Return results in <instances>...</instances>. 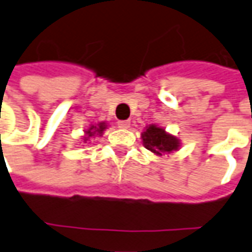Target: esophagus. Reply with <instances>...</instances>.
<instances>
[{
  "instance_id": "1",
  "label": "esophagus",
  "mask_w": 252,
  "mask_h": 252,
  "mask_svg": "<svg viewBox=\"0 0 252 252\" xmlns=\"http://www.w3.org/2000/svg\"><path fill=\"white\" fill-rule=\"evenodd\" d=\"M117 126H120V128H123V129H126V128H129L131 126V121L129 120H121L117 123Z\"/></svg>"
}]
</instances>
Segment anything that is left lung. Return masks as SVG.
<instances>
[{"label":"left lung","mask_w":252,"mask_h":252,"mask_svg":"<svg viewBox=\"0 0 252 252\" xmlns=\"http://www.w3.org/2000/svg\"><path fill=\"white\" fill-rule=\"evenodd\" d=\"M142 139L144 147L156 153L157 156H162V153H170L179 149V139L168 135L165 129L156 126H147V129L142 133Z\"/></svg>","instance_id":"1"}]
</instances>
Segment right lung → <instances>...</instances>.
<instances>
[{
  "mask_svg": "<svg viewBox=\"0 0 252 252\" xmlns=\"http://www.w3.org/2000/svg\"><path fill=\"white\" fill-rule=\"evenodd\" d=\"M106 129V124L105 123H99L98 126H90V129L86 131V133L89 135V136H94V135H101L102 132ZM89 138H86L84 140H87Z\"/></svg>",
  "mask_w": 252,
  "mask_h": 252,
  "instance_id": "obj_1",
  "label": "right lung"
}]
</instances>
